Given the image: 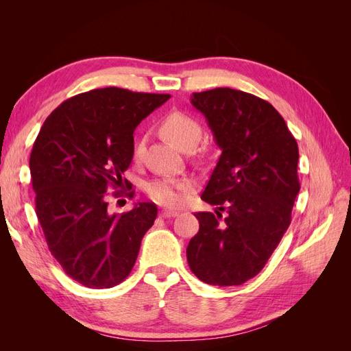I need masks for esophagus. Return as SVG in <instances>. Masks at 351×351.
<instances>
[{"label":"esophagus","instance_id":"34e87169","mask_svg":"<svg viewBox=\"0 0 351 351\" xmlns=\"http://www.w3.org/2000/svg\"><path fill=\"white\" fill-rule=\"evenodd\" d=\"M161 215L162 218H174V217H177L178 215V212H176V210H169V209H162L161 210Z\"/></svg>","mask_w":351,"mask_h":351}]
</instances>
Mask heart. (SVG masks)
I'll return each instance as SVG.
<instances>
[{
  "instance_id": "1",
  "label": "heart",
  "mask_w": 351,
  "mask_h": 351,
  "mask_svg": "<svg viewBox=\"0 0 351 351\" xmlns=\"http://www.w3.org/2000/svg\"><path fill=\"white\" fill-rule=\"evenodd\" d=\"M161 129L176 145L180 147H187L189 145H196L200 139V125L192 117L182 112L173 111L164 117ZM143 149V142L136 145L134 156H141ZM190 189L187 180L174 178H156L146 187V192L155 202L165 206L176 208L184 202V193Z\"/></svg>"
}]
</instances>
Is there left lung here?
Instances as JSON below:
<instances>
[{
  "mask_svg": "<svg viewBox=\"0 0 351 351\" xmlns=\"http://www.w3.org/2000/svg\"><path fill=\"white\" fill-rule=\"evenodd\" d=\"M221 149L202 199L218 210L197 212L199 232L187 262L206 284L240 285L258 275L291 222L300 183L299 147L280 112L254 95L217 88L193 93ZM219 210L228 218L219 224Z\"/></svg>",
  "mask_w": 351,
  "mask_h": 351,
  "instance_id": "obj_1",
  "label": "left lung"
}]
</instances>
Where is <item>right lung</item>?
<instances>
[{"label":"right lung","instance_id":"add662e5","mask_svg":"<svg viewBox=\"0 0 351 351\" xmlns=\"http://www.w3.org/2000/svg\"><path fill=\"white\" fill-rule=\"evenodd\" d=\"M169 95L120 88L76 95L51 112L30 154L36 215L48 249L70 278L89 289H111L134 267L158 209L137 202L110 214L105 193L129 182L133 133ZM132 195V193H130Z\"/></svg>","mask_w":351,"mask_h":351}]
</instances>
